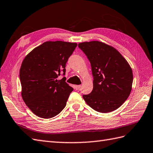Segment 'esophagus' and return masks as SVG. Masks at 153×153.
<instances>
[{"instance_id":"obj_1","label":"esophagus","mask_w":153,"mask_h":153,"mask_svg":"<svg viewBox=\"0 0 153 153\" xmlns=\"http://www.w3.org/2000/svg\"><path fill=\"white\" fill-rule=\"evenodd\" d=\"M81 85H76V87H75V88H76V90H77V91H79V89H80V88H81Z\"/></svg>"}]
</instances>
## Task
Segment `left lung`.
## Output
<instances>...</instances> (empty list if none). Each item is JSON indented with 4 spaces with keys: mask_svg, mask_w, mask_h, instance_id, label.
<instances>
[{
    "mask_svg": "<svg viewBox=\"0 0 153 153\" xmlns=\"http://www.w3.org/2000/svg\"><path fill=\"white\" fill-rule=\"evenodd\" d=\"M78 46L89 60L94 77L93 89L83 96L84 100L100 113L118 109L132 91L133 74L128 62L115 48L104 42H85Z\"/></svg>",
    "mask_w": 153,
    "mask_h": 153,
    "instance_id": "1",
    "label": "left lung"
}]
</instances>
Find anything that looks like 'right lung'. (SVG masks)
I'll use <instances>...</instances> for the list:
<instances>
[{"instance_id": "1", "label": "right lung", "mask_w": 153, "mask_h": 153, "mask_svg": "<svg viewBox=\"0 0 153 153\" xmlns=\"http://www.w3.org/2000/svg\"><path fill=\"white\" fill-rule=\"evenodd\" d=\"M76 43L48 41L33 49L23 59L19 70L21 97L34 114L49 119L65 108L74 90L64 77L66 64Z\"/></svg>"}]
</instances>
